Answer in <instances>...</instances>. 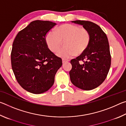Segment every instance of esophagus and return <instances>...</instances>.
I'll use <instances>...</instances> for the list:
<instances>
[{"label": "esophagus", "instance_id": "esophagus-1", "mask_svg": "<svg viewBox=\"0 0 126 126\" xmlns=\"http://www.w3.org/2000/svg\"><path fill=\"white\" fill-rule=\"evenodd\" d=\"M68 61V60H67V59H62V62L63 63H64Z\"/></svg>", "mask_w": 126, "mask_h": 126}]
</instances>
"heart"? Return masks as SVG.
<instances>
[{
    "mask_svg": "<svg viewBox=\"0 0 126 126\" xmlns=\"http://www.w3.org/2000/svg\"><path fill=\"white\" fill-rule=\"evenodd\" d=\"M91 35L84 28L78 25L64 24L47 34L46 41L48 48L56 52L64 43V47L59 50L57 55L64 59L82 54L89 46Z\"/></svg>",
    "mask_w": 126,
    "mask_h": 126,
    "instance_id": "1",
    "label": "heart"
}]
</instances>
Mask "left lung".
<instances>
[{
    "label": "left lung",
    "mask_w": 126,
    "mask_h": 126,
    "mask_svg": "<svg viewBox=\"0 0 126 126\" xmlns=\"http://www.w3.org/2000/svg\"><path fill=\"white\" fill-rule=\"evenodd\" d=\"M71 22L82 25L87 29L90 33L91 40L86 50L71 60L70 79L78 88L92 90L104 82L110 69L111 57L108 38L101 27L93 22L79 20ZM80 60L84 63L80 64Z\"/></svg>",
    "instance_id": "8db88e82"
}]
</instances>
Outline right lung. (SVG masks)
<instances>
[{
  "mask_svg": "<svg viewBox=\"0 0 126 126\" xmlns=\"http://www.w3.org/2000/svg\"><path fill=\"white\" fill-rule=\"evenodd\" d=\"M56 23L37 20L17 34L13 43L11 63L18 83L34 94L48 91L62 65L61 58L48 48L46 36Z\"/></svg>",
  "mask_w": 126,
  "mask_h": 126,
  "instance_id": "obj_1",
  "label": "right lung"
}]
</instances>
